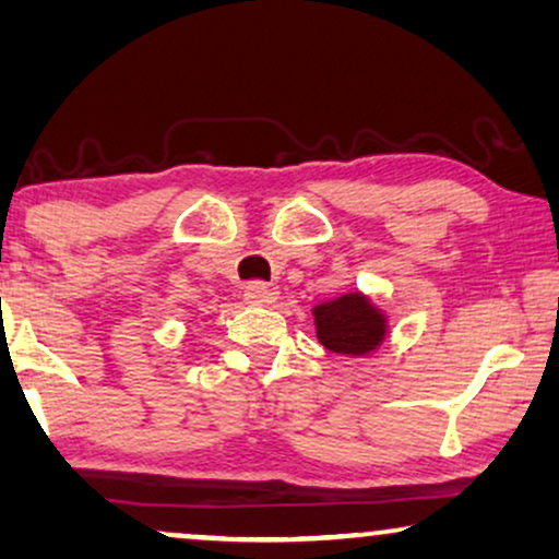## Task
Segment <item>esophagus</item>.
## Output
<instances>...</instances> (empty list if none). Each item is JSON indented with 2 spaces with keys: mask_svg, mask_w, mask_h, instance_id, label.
Segmentation results:
<instances>
[{
  "mask_svg": "<svg viewBox=\"0 0 559 559\" xmlns=\"http://www.w3.org/2000/svg\"><path fill=\"white\" fill-rule=\"evenodd\" d=\"M243 300L249 305H270L277 300V289L266 287L264 282H251V285L243 289Z\"/></svg>",
  "mask_w": 559,
  "mask_h": 559,
  "instance_id": "34e87169",
  "label": "esophagus"
}]
</instances>
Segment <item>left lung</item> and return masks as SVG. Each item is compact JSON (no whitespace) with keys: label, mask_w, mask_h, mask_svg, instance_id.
Returning a JSON list of instances; mask_svg holds the SVG:
<instances>
[{"label":"left lung","mask_w":559,"mask_h":559,"mask_svg":"<svg viewBox=\"0 0 559 559\" xmlns=\"http://www.w3.org/2000/svg\"><path fill=\"white\" fill-rule=\"evenodd\" d=\"M312 316L320 343L333 354L361 356L384 341V316L364 295H343L333 302L318 305Z\"/></svg>","instance_id":"left-lung-1"}]
</instances>
